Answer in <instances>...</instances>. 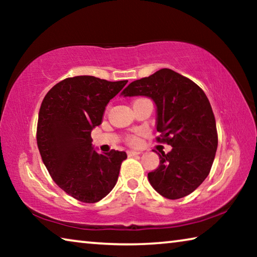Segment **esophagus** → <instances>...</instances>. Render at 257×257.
Wrapping results in <instances>:
<instances>
[{"label":"esophagus","instance_id":"esophagus-1","mask_svg":"<svg viewBox=\"0 0 257 257\" xmlns=\"http://www.w3.org/2000/svg\"><path fill=\"white\" fill-rule=\"evenodd\" d=\"M138 154H141V152L139 151H128V156H135Z\"/></svg>","mask_w":257,"mask_h":257}]
</instances>
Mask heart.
<instances>
[{
	"label": "heart",
	"instance_id": "heart-1",
	"mask_svg": "<svg viewBox=\"0 0 257 257\" xmlns=\"http://www.w3.org/2000/svg\"><path fill=\"white\" fill-rule=\"evenodd\" d=\"M129 142H130V144H132V145H137L139 141H138V138H137V137L133 136V137H130V138H129Z\"/></svg>",
	"mask_w": 257,
	"mask_h": 257
}]
</instances>
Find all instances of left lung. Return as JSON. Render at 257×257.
I'll return each instance as SVG.
<instances>
[{"label": "left lung", "instance_id": "left-lung-1", "mask_svg": "<svg viewBox=\"0 0 257 257\" xmlns=\"http://www.w3.org/2000/svg\"><path fill=\"white\" fill-rule=\"evenodd\" d=\"M123 97L145 96L156 106L159 142L172 150L161 152L160 165L149 181L169 199L185 197L210 173L217 149L214 114L205 93L188 78L171 69H161L135 80L121 93Z\"/></svg>", "mask_w": 257, "mask_h": 257}]
</instances>
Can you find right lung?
I'll return each instance as SVG.
<instances>
[{
    "label": "right lung",
    "mask_w": 257,
    "mask_h": 257,
    "mask_svg": "<svg viewBox=\"0 0 257 257\" xmlns=\"http://www.w3.org/2000/svg\"><path fill=\"white\" fill-rule=\"evenodd\" d=\"M128 80L107 81L93 76L67 78L45 95L37 124L43 162L61 189L84 203L101 201L118 181L125 152L98 154L92 130L105 107Z\"/></svg>",
    "instance_id": "add662e5"
}]
</instances>
